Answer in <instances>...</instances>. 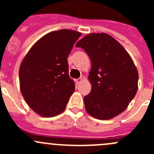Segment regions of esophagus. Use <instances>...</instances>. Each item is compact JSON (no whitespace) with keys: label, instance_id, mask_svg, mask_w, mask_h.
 <instances>
[{"label":"esophagus","instance_id":"obj_1","mask_svg":"<svg viewBox=\"0 0 154 154\" xmlns=\"http://www.w3.org/2000/svg\"><path fill=\"white\" fill-rule=\"evenodd\" d=\"M82 82V78H78L76 80V84L79 85Z\"/></svg>","mask_w":154,"mask_h":154}]
</instances>
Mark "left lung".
<instances>
[{
    "label": "left lung",
    "mask_w": 154,
    "mask_h": 154,
    "mask_svg": "<svg viewBox=\"0 0 154 154\" xmlns=\"http://www.w3.org/2000/svg\"><path fill=\"white\" fill-rule=\"evenodd\" d=\"M91 60V90L85 96L87 112L95 119H112L127 109L138 89L139 74L123 46L108 34L90 33L77 42Z\"/></svg>",
    "instance_id": "8db88e82"
}]
</instances>
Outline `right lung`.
Wrapping results in <instances>:
<instances>
[{
  "label": "right lung",
  "mask_w": 154,
  "mask_h": 154,
  "mask_svg": "<svg viewBox=\"0 0 154 154\" xmlns=\"http://www.w3.org/2000/svg\"><path fill=\"white\" fill-rule=\"evenodd\" d=\"M81 33L53 31L33 45L19 68L21 92L27 105L43 117L63 112L75 90L68 75V57Z\"/></svg>",
  "instance_id": "add662e5"
}]
</instances>
